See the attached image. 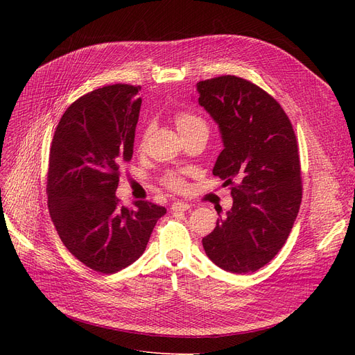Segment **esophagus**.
Instances as JSON below:
<instances>
[{"mask_svg":"<svg viewBox=\"0 0 355 355\" xmlns=\"http://www.w3.org/2000/svg\"><path fill=\"white\" fill-rule=\"evenodd\" d=\"M190 204L185 202V201H175L171 204V210L173 211H187L190 210Z\"/></svg>","mask_w":355,"mask_h":355,"instance_id":"esophagus-1","label":"esophagus"}]
</instances>
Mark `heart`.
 <instances>
[{
	"label": "heart",
	"mask_w": 355,
	"mask_h": 355,
	"mask_svg": "<svg viewBox=\"0 0 355 355\" xmlns=\"http://www.w3.org/2000/svg\"><path fill=\"white\" fill-rule=\"evenodd\" d=\"M175 122L178 126L180 134L181 132H187V130L191 129H198V128H204L207 129V123L201 116H198L197 114L191 110H182L180 114H177L175 116ZM165 185L168 189H171L174 191H181L185 187V182L182 180V177L177 173H171L165 177Z\"/></svg>",
	"instance_id": "1"
}]
</instances>
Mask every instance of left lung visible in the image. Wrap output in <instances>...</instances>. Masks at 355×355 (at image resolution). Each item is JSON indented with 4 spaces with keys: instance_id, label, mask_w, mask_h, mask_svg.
Segmentation results:
<instances>
[{
    "instance_id": "8db88e82",
    "label": "left lung",
    "mask_w": 355,
    "mask_h": 355,
    "mask_svg": "<svg viewBox=\"0 0 355 355\" xmlns=\"http://www.w3.org/2000/svg\"><path fill=\"white\" fill-rule=\"evenodd\" d=\"M197 92L225 146L213 174L233 185V207L217 218L202 248L223 270L256 272L284 248L300 211L301 164L293 128L281 105L241 78L202 80Z\"/></svg>"
}]
</instances>
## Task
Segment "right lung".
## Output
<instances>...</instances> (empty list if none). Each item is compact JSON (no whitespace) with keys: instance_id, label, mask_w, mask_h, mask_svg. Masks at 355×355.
<instances>
[{"instance_id":"obj_1","label":"right lung","mask_w":355,"mask_h":355,"mask_svg":"<svg viewBox=\"0 0 355 355\" xmlns=\"http://www.w3.org/2000/svg\"><path fill=\"white\" fill-rule=\"evenodd\" d=\"M141 86L112 85L71 103L51 142L49 211L63 245L87 268L116 273L144 253L165 207L119 204V168L134 154Z\"/></svg>"}]
</instances>
